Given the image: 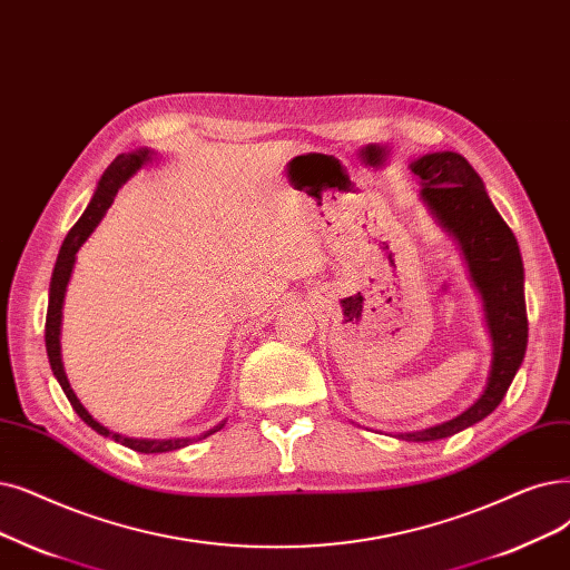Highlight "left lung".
<instances>
[{"instance_id":"1","label":"left lung","mask_w":570,"mask_h":570,"mask_svg":"<svg viewBox=\"0 0 570 570\" xmlns=\"http://www.w3.org/2000/svg\"><path fill=\"white\" fill-rule=\"evenodd\" d=\"M410 169L422 186L419 195L424 205L459 244L491 340V365L480 399L448 422L395 435L407 442H431L482 422L501 405L527 354L529 321L522 254L473 165L461 154L435 151L412 160Z\"/></svg>"}]
</instances>
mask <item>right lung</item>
Here are the masks:
<instances>
[{
  "label": "right lung",
  "instance_id": "1",
  "mask_svg": "<svg viewBox=\"0 0 570 570\" xmlns=\"http://www.w3.org/2000/svg\"><path fill=\"white\" fill-rule=\"evenodd\" d=\"M156 154L151 151V148H137V151H130V154H120L107 169L105 175L100 179V184H97L90 203L83 212V216L77 220V226H73L69 230V235L65 237L62 246H60V254H58V261H56V267H53V277H51V288H48V312H46V352H48V363H51V370L56 380L60 382L67 401L71 403V407L77 410V414L83 419V422L97 431L105 438H114L116 442L126 444V448L135 450V452H141V454H163V452H175V450H181V448H188L190 442H197L203 440L216 431H220L226 426V419L220 424L212 426L209 431L200 433V435H193V438H163V440H154V438H128V435H120V433H114L109 431L107 426H102L97 419H92V414L81 405V401L77 399V393L71 391L69 386V380L65 375V365H62V354H60V328H62V305H65V293H67V284H69V277H71V269H73V263H77V254L83 246V242L92 235V230L100 226V220L105 218L107 209L111 207L114 197L118 193V188L126 184L130 177H135L137 171L151 160Z\"/></svg>",
  "mask_w": 570,
  "mask_h": 570
}]
</instances>
